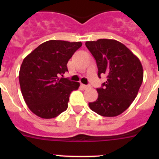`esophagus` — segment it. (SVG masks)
I'll use <instances>...</instances> for the list:
<instances>
[{
    "label": "esophagus",
    "mask_w": 159,
    "mask_h": 159,
    "mask_svg": "<svg viewBox=\"0 0 159 159\" xmlns=\"http://www.w3.org/2000/svg\"><path fill=\"white\" fill-rule=\"evenodd\" d=\"M88 85H85V84H81V88H84V89H87L88 88Z\"/></svg>",
    "instance_id": "34e87169"
}]
</instances>
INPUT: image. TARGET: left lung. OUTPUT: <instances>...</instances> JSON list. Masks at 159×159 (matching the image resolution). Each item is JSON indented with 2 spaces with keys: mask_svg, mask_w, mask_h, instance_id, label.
Returning <instances> with one entry per match:
<instances>
[{
  "mask_svg": "<svg viewBox=\"0 0 159 159\" xmlns=\"http://www.w3.org/2000/svg\"><path fill=\"white\" fill-rule=\"evenodd\" d=\"M85 45L96 61L98 76H107L106 82L96 89L98 99L89 102V107L104 117L119 116L134 100L143 83L139 59L116 40L99 39L87 41Z\"/></svg>",
  "mask_w": 159,
  "mask_h": 159,
  "instance_id": "8db88e82",
  "label": "left lung"
}]
</instances>
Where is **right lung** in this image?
Segmentation results:
<instances>
[{
	"instance_id": "right-lung-1",
	"label": "right lung",
	"mask_w": 159,
	"mask_h": 159,
	"mask_svg": "<svg viewBox=\"0 0 159 159\" xmlns=\"http://www.w3.org/2000/svg\"><path fill=\"white\" fill-rule=\"evenodd\" d=\"M81 42L48 40L24 59L19 72L22 95L32 112L52 119L67 110L70 94L80 83L62 78L67 64Z\"/></svg>"
}]
</instances>
